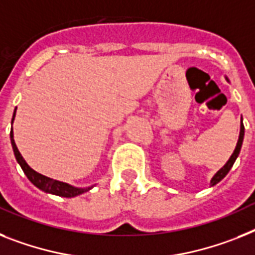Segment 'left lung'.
<instances>
[{
	"label": "left lung",
	"mask_w": 255,
	"mask_h": 255,
	"mask_svg": "<svg viewBox=\"0 0 255 255\" xmlns=\"http://www.w3.org/2000/svg\"><path fill=\"white\" fill-rule=\"evenodd\" d=\"M244 132H245V128H244L243 119H241V129H240V136H239V140H237L236 148H235V151H233V153H232V156L229 157V160L227 161L226 165H224V167H223L220 170H218V173H216L215 176L212 177V180H211V186H214V185H216V184H218V182H219V181H222L223 178L226 177L227 173H228L229 170H231V168H232L233 164H235V161H236L237 156H239L240 150H241V146H243Z\"/></svg>",
	"instance_id": "8db88e82"
}]
</instances>
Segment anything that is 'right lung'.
<instances>
[{
    "instance_id": "add662e5",
    "label": "right lung",
    "mask_w": 255,
    "mask_h": 255,
    "mask_svg": "<svg viewBox=\"0 0 255 255\" xmlns=\"http://www.w3.org/2000/svg\"><path fill=\"white\" fill-rule=\"evenodd\" d=\"M16 109V108H15ZM14 117H15V112L12 115V120L11 124L14 121ZM10 140H11V146H12V151H14V155H15L16 161L19 163L20 168L23 169L24 174L27 176L31 182H32L36 188H39L40 190L45 191V193H50V194L54 195H60V197H65V198H71V197H77L79 194H83L85 191H88L91 188H86V189H81V188H74V186H71L69 184H65V182H61V181L57 180H52V178L47 177V176H43V174L37 173L32 168L29 167L28 164L26 163V160L23 159V156L19 152L18 147H16L15 142H14V135H12V128L11 131H10Z\"/></svg>"
}]
</instances>
